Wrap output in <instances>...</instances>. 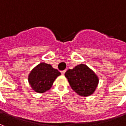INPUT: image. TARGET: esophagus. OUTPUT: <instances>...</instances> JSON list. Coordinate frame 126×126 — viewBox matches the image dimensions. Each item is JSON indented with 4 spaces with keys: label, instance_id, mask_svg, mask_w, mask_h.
<instances>
[{
    "label": "esophagus",
    "instance_id": "1",
    "mask_svg": "<svg viewBox=\"0 0 126 126\" xmlns=\"http://www.w3.org/2000/svg\"><path fill=\"white\" fill-rule=\"evenodd\" d=\"M65 72H66V70H63V71H61V74H62V75H64V74H65Z\"/></svg>",
    "mask_w": 126,
    "mask_h": 126
}]
</instances>
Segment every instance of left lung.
I'll return each mask as SVG.
<instances>
[{
	"label": "left lung",
	"instance_id": "obj_1",
	"mask_svg": "<svg viewBox=\"0 0 126 126\" xmlns=\"http://www.w3.org/2000/svg\"><path fill=\"white\" fill-rule=\"evenodd\" d=\"M65 76L72 89L79 95L83 97L92 95L99 84L98 76L84 64H80L73 69L68 70Z\"/></svg>",
	"mask_w": 126,
	"mask_h": 126
}]
</instances>
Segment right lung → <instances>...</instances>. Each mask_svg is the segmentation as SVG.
I'll list each match as a JSON object with an SVG mask.
<instances>
[{
  "instance_id": "1",
  "label": "right lung",
  "mask_w": 126,
  "mask_h": 126,
  "mask_svg": "<svg viewBox=\"0 0 126 126\" xmlns=\"http://www.w3.org/2000/svg\"><path fill=\"white\" fill-rule=\"evenodd\" d=\"M61 73L49 64L42 62L34 67L28 76V82L32 90L42 94L51 88Z\"/></svg>"
}]
</instances>
